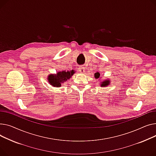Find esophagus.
I'll list each match as a JSON object with an SVG mask.
<instances>
[{
  "label": "esophagus",
  "mask_w": 156,
  "mask_h": 156,
  "mask_svg": "<svg viewBox=\"0 0 156 156\" xmlns=\"http://www.w3.org/2000/svg\"><path fill=\"white\" fill-rule=\"evenodd\" d=\"M85 68L84 66H80L79 67V70L81 72V73H84L85 72Z\"/></svg>",
  "instance_id": "obj_1"
}]
</instances>
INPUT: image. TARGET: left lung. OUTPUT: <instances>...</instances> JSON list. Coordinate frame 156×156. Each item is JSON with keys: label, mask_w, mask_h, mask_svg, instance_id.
<instances>
[{"label": "left lung", "mask_w": 156, "mask_h": 156, "mask_svg": "<svg viewBox=\"0 0 156 156\" xmlns=\"http://www.w3.org/2000/svg\"><path fill=\"white\" fill-rule=\"evenodd\" d=\"M99 76H100V74H99V72L95 73V74H94L95 78L98 79V78L99 77ZM108 80H106V81L103 82V84H101V86H108Z\"/></svg>", "instance_id": "8db88e82"}]
</instances>
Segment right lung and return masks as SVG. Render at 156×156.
<instances>
[{"instance_id": "add662e5", "label": "right lung", "mask_w": 156, "mask_h": 156, "mask_svg": "<svg viewBox=\"0 0 156 156\" xmlns=\"http://www.w3.org/2000/svg\"><path fill=\"white\" fill-rule=\"evenodd\" d=\"M74 74V70L71 71H62L57 73V75H50L48 77V80L50 84L56 87H60L61 84L66 82L70 78V77Z\"/></svg>"}]
</instances>
